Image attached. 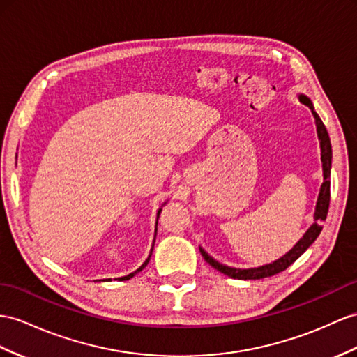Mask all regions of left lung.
Wrapping results in <instances>:
<instances>
[{
	"label": "left lung",
	"mask_w": 357,
	"mask_h": 357,
	"mask_svg": "<svg viewBox=\"0 0 357 357\" xmlns=\"http://www.w3.org/2000/svg\"><path fill=\"white\" fill-rule=\"evenodd\" d=\"M301 102L306 104L310 112H312L314 117H315V123H317V132H318V139H319V146H321V161H323V175H324V182L321 185V190H319L318 195V200H317V208H315V223L309 227L307 232L303 235L294 248H292L287 255L278 261H274L273 264H267V266H262L258 268H232V267H226L223 264L217 262L215 259H213L209 255L200 249V253L205 258V261L211 266L213 268L218 270L220 273L226 274V276L234 278V279H240V280H248V279H264V278H270L274 276L283 270H287L291 264H294L301 255L306 252V249L312 244L317 236L321 232L323 226L319 225V222L326 220L327 217V211H328V204H331V167H332V146H331V139H328V134L326 126L323 123L321 119L315 113L314 105L310 102V99L305 95H300L298 98Z\"/></svg>",
	"instance_id": "8db88e82"
}]
</instances>
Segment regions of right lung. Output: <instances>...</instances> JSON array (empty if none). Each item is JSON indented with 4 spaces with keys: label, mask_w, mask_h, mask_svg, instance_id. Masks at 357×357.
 <instances>
[{
    "label": "right lung",
    "mask_w": 357,
    "mask_h": 357,
    "mask_svg": "<svg viewBox=\"0 0 357 357\" xmlns=\"http://www.w3.org/2000/svg\"><path fill=\"white\" fill-rule=\"evenodd\" d=\"M160 213H161V209H160V211H158V217H160ZM149 258H151V257H149ZM149 258H148V259H146V262L143 264V266H142V267H140L139 270H135L134 273H131V274H128V276H123V278H119V280H128V279H131L132 276H135V274H137V273H139V271H142V270H143V268H144L146 266H148V262H149ZM108 280H109V279H108Z\"/></svg>",
    "instance_id": "1"
}]
</instances>
